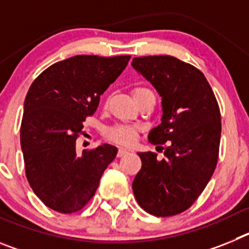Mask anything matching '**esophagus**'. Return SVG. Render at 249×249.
Segmentation results:
<instances>
[{"label": "esophagus", "instance_id": "obj_1", "mask_svg": "<svg viewBox=\"0 0 249 249\" xmlns=\"http://www.w3.org/2000/svg\"><path fill=\"white\" fill-rule=\"evenodd\" d=\"M128 152H129L128 149H126V148H120V149H118L117 156H118V157H123V156H126Z\"/></svg>", "mask_w": 249, "mask_h": 249}]
</instances>
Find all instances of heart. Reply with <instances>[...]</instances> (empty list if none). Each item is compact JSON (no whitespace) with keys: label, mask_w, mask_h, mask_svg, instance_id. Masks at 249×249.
<instances>
[{"label":"heart","mask_w":249,"mask_h":249,"mask_svg":"<svg viewBox=\"0 0 249 249\" xmlns=\"http://www.w3.org/2000/svg\"><path fill=\"white\" fill-rule=\"evenodd\" d=\"M147 89L140 87L133 91V94H137L142 91H146ZM106 136L112 142L118 144H131L133 143V141L137 137V129L135 127L131 126H123V124H118V126H113L111 128L107 129Z\"/></svg>","instance_id":"obj_1"}]
</instances>
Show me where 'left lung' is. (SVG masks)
Here are the masks:
<instances>
[{
	"label": "left lung",
	"instance_id": "left-lung-1",
	"mask_svg": "<svg viewBox=\"0 0 249 249\" xmlns=\"http://www.w3.org/2000/svg\"><path fill=\"white\" fill-rule=\"evenodd\" d=\"M132 67L162 98L160 124L152 128V144L168 143L164 157L138 152L142 168L132 190L138 204L157 217L190 208L210 182L218 160L221 113L210 83L199 70L172 56L132 59Z\"/></svg>",
	"mask_w": 249,
	"mask_h": 249
}]
</instances>
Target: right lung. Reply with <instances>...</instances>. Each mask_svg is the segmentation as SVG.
I'll use <instances>...</instances> for the list:
<instances>
[{
  "instance_id": "obj_1",
  "label": "right lung",
  "mask_w": 249,
  "mask_h": 249,
  "mask_svg": "<svg viewBox=\"0 0 249 249\" xmlns=\"http://www.w3.org/2000/svg\"><path fill=\"white\" fill-rule=\"evenodd\" d=\"M129 58L80 54L50 66L31 85L23 105L21 147L28 183L51 210H82L117 155V147L107 143L78 153L76 138Z\"/></svg>"
}]
</instances>
